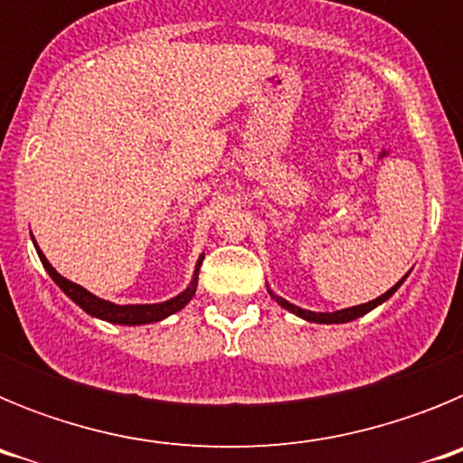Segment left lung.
<instances>
[{
    "label": "left lung",
    "mask_w": 463,
    "mask_h": 463,
    "mask_svg": "<svg viewBox=\"0 0 463 463\" xmlns=\"http://www.w3.org/2000/svg\"><path fill=\"white\" fill-rule=\"evenodd\" d=\"M406 278H408V273H406V276H403V278H401L399 282H396L394 288H390V289H387V292H384V294H380L378 298H373V301H369V304H359V306H353V308L334 310V313H315V310L298 308V306L289 304L288 298H282V297H278V294H273L271 289H269V294H271V297L276 298V301H278V304L282 306V308L289 310V313H294V315H298V317H301V320H306V322H317V325H343V322H353V320H357V317H362V315L371 313V310L378 308L380 304H384V301H387V298H390L392 294H394L396 289L401 288V282L406 280Z\"/></svg>",
    "instance_id": "left-lung-1"
}]
</instances>
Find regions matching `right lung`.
<instances>
[{
  "instance_id": "add662e5",
  "label": "right lung",
  "mask_w": 463,
  "mask_h": 463,
  "mask_svg": "<svg viewBox=\"0 0 463 463\" xmlns=\"http://www.w3.org/2000/svg\"><path fill=\"white\" fill-rule=\"evenodd\" d=\"M32 241H34V236H32ZM34 248H36V255H39L41 264H43V269L48 271V276L55 280L57 288L62 289V292L71 298L73 304L80 306V308H83L88 315H92V317H99V320L110 322V325H127V326L150 325V322L166 320L169 315H174V313H178V310L185 308V306L190 304V298L194 297V292H196V278H199V267H202V261H203V255H202L199 257V261H196L194 276H192L190 285H187V288L183 289L178 297L169 298V301H162V304L120 306V304H113V301H106V298L94 297V294L88 292L85 288H80V285H76V282H71V280H67L64 276H60V273L52 269L51 261L46 260V255L39 250L36 241H34Z\"/></svg>"
}]
</instances>
